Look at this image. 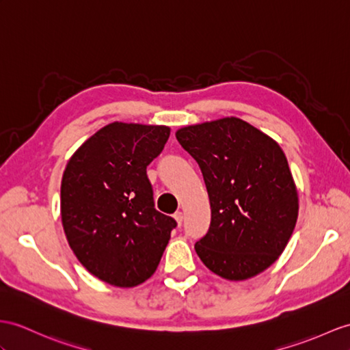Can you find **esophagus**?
Wrapping results in <instances>:
<instances>
[{
	"mask_svg": "<svg viewBox=\"0 0 350 350\" xmlns=\"http://www.w3.org/2000/svg\"><path fill=\"white\" fill-rule=\"evenodd\" d=\"M174 218L176 219L178 226H181L183 224V219H184V214H183L181 211H178V212H175V214H174Z\"/></svg>",
	"mask_w": 350,
	"mask_h": 350,
	"instance_id": "1",
	"label": "esophagus"
}]
</instances>
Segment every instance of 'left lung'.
<instances>
[{
    "label": "left lung",
    "mask_w": 350,
    "mask_h": 350,
    "mask_svg": "<svg viewBox=\"0 0 350 350\" xmlns=\"http://www.w3.org/2000/svg\"><path fill=\"white\" fill-rule=\"evenodd\" d=\"M176 139L198 161L209 196L211 226L194 245L199 258L228 280L257 276L284 252L298 217L282 148L236 117L181 127Z\"/></svg>",
    "instance_id": "8db88e82"
}]
</instances>
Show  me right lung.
<instances>
[{
    "label": "right lung",
    "instance_id": "add662e5",
    "mask_svg": "<svg viewBox=\"0 0 350 350\" xmlns=\"http://www.w3.org/2000/svg\"><path fill=\"white\" fill-rule=\"evenodd\" d=\"M169 133L167 126L114 122L92 135L64 170L66 241L83 266L109 285L146 282L176 227L154 208L147 176Z\"/></svg>",
    "mask_w": 350,
    "mask_h": 350
}]
</instances>
